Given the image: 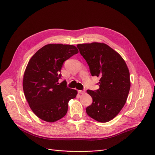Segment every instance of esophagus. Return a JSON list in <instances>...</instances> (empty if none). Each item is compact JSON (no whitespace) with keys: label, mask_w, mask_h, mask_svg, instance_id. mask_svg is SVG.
Wrapping results in <instances>:
<instances>
[{"label":"esophagus","mask_w":155,"mask_h":155,"mask_svg":"<svg viewBox=\"0 0 155 155\" xmlns=\"http://www.w3.org/2000/svg\"><path fill=\"white\" fill-rule=\"evenodd\" d=\"M78 92H79L80 94H85V90H79V91H78Z\"/></svg>","instance_id":"esophagus-1"}]
</instances>
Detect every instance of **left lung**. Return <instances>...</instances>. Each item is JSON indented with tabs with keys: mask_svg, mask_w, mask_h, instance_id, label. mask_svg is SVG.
Returning <instances> with one entry per match:
<instances>
[{
	"mask_svg": "<svg viewBox=\"0 0 155 155\" xmlns=\"http://www.w3.org/2000/svg\"><path fill=\"white\" fill-rule=\"evenodd\" d=\"M77 47L88 64L91 75L100 78L98 89L87 91L92 104L86 108V113L98 122H108L126 102L130 87L128 68L121 55L105 44H78Z\"/></svg>",
	"mask_w": 155,
	"mask_h": 155,
	"instance_id": "1",
	"label": "left lung"
}]
</instances>
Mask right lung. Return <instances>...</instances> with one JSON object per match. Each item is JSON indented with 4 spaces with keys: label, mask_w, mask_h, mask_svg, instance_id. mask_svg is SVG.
<instances>
[{
    "label": "right lung",
    "mask_w": 155,
    "mask_h": 155,
    "mask_svg": "<svg viewBox=\"0 0 155 155\" xmlns=\"http://www.w3.org/2000/svg\"><path fill=\"white\" fill-rule=\"evenodd\" d=\"M79 52L72 45L47 44L30 59L24 74L23 87L28 104L38 117L52 123L64 117L68 102L77 91L60 84L63 63Z\"/></svg>",
    "instance_id": "add662e5"
}]
</instances>
